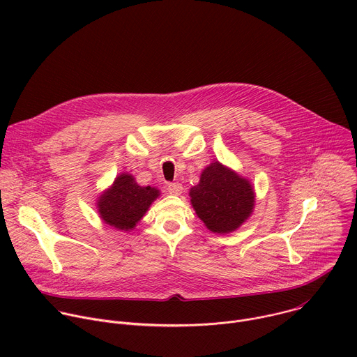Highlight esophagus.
<instances>
[{
    "mask_svg": "<svg viewBox=\"0 0 357 357\" xmlns=\"http://www.w3.org/2000/svg\"><path fill=\"white\" fill-rule=\"evenodd\" d=\"M167 190H168L171 195H181L182 190H183V186H182L181 183H178V182H175V183H168V185H167Z\"/></svg>",
    "mask_w": 357,
    "mask_h": 357,
    "instance_id": "1",
    "label": "esophagus"
}]
</instances>
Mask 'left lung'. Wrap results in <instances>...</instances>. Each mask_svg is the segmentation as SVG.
Returning <instances> with one entry per match:
<instances>
[{
  "label": "left lung",
  "mask_w": 357,
  "mask_h": 357,
  "mask_svg": "<svg viewBox=\"0 0 357 357\" xmlns=\"http://www.w3.org/2000/svg\"><path fill=\"white\" fill-rule=\"evenodd\" d=\"M196 215L213 233L236 230L252 212L254 192L248 181L219 162L202 172L189 192Z\"/></svg>",
  "instance_id": "8db88e82"
}]
</instances>
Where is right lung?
I'll list each match as a JSON object with an SVG mask.
<instances>
[{"label":"right lung","instance_id":"1","mask_svg":"<svg viewBox=\"0 0 357 357\" xmlns=\"http://www.w3.org/2000/svg\"><path fill=\"white\" fill-rule=\"evenodd\" d=\"M158 195V189L139 186L132 175L123 174L116 178L112 189L101 195L97 203L100 218L119 230H131Z\"/></svg>","mask_w":357,"mask_h":357}]
</instances>
